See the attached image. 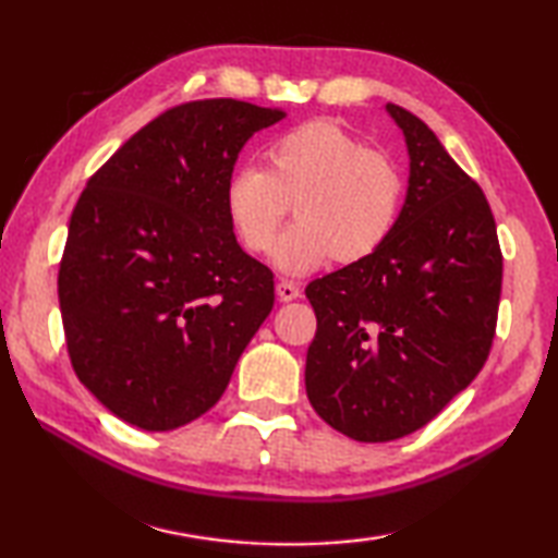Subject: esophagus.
I'll return each instance as SVG.
<instances>
[{
    "label": "esophagus",
    "instance_id": "34e87169",
    "mask_svg": "<svg viewBox=\"0 0 558 558\" xmlns=\"http://www.w3.org/2000/svg\"><path fill=\"white\" fill-rule=\"evenodd\" d=\"M276 292H278V298L282 302H292V300L300 298V286H298V282H292V280H280L276 286Z\"/></svg>",
    "mask_w": 558,
    "mask_h": 558
}]
</instances>
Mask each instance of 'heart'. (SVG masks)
I'll return each mask as SVG.
<instances>
[{"instance_id":"heart-1","label":"heart","mask_w":558,"mask_h":558,"mask_svg":"<svg viewBox=\"0 0 558 558\" xmlns=\"http://www.w3.org/2000/svg\"><path fill=\"white\" fill-rule=\"evenodd\" d=\"M405 177L386 153L369 149L332 120H307L266 147V167L233 169L223 209L253 256L276 243L288 202L298 223L276 245V266L292 276L325 263H359L389 241L403 209Z\"/></svg>"}]
</instances>
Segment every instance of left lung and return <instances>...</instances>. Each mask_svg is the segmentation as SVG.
<instances>
[{"label": "left lung", "instance_id": "left-lung-1", "mask_svg": "<svg viewBox=\"0 0 558 558\" xmlns=\"http://www.w3.org/2000/svg\"><path fill=\"white\" fill-rule=\"evenodd\" d=\"M411 157L409 192L379 251L317 278L305 389L319 418L362 442L426 426L493 349L502 251L483 189L426 122L389 102Z\"/></svg>", "mask_w": 558, "mask_h": 558}]
</instances>
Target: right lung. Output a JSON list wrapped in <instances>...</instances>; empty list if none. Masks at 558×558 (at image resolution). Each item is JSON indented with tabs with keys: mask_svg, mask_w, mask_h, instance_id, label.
<instances>
[{
	"mask_svg": "<svg viewBox=\"0 0 558 558\" xmlns=\"http://www.w3.org/2000/svg\"><path fill=\"white\" fill-rule=\"evenodd\" d=\"M282 110L192 100L137 130L88 179L59 266L81 384L130 426L172 430L221 399L276 302L226 219L223 186Z\"/></svg>",
	"mask_w": 558,
	"mask_h": 558,
	"instance_id": "1",
	"label": "right lung"
}]
</instances>
